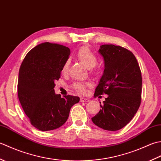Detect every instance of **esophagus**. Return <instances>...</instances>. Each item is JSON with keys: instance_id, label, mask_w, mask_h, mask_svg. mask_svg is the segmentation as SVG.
I'll use <instances>...</instances> for the list:
<instances>
[{"instance_id": "esophagus-1", "label": "esophagus", "mask_w": 161, "mask_h": 161, "mask_svg": "<svg viewBox=\"0 0 161 161\" xmlns=\"http://www.w3.org/2000/svg\"><path fill=\"white\" fill-rule=\"evenodd\" d=\"M80 102H89V100L86 98H84V97H81L80 98Z\"/></svg>"}]
</instances>
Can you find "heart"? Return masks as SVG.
I'll use <instances>...</instances> for the list:
<instances>
[{
	"instance_id": "b5f03b06",
	"label": "heart",
	"mask_w": 161,
	"mask_h": 161,
	"mask_svg": "<svg viewBox=\"0 0 161 161\" xmlns=\"http://www.w3.org/2000/svg\"><path fill=\"white\" fill-rule=\"evenodd\" d=\"M77 59L81 61L88 68H93L97 64V59L95 54L88 48V47L83 46L80 48L77 53ZM69 67V61H66L62 67V73H66L68 70ZM91 84L90 82H82V81H76L73 84V88L80 93H85L86 88L90 87Z\"/></svg>"
}]
</instances>
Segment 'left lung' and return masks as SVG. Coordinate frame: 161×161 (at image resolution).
Masks as SVG:
<instances>
[{
	"mask_svg": "<svg viewBox=\"0 0 161 161\" xmlns=\"http://www.w3.org/2000/svg\"><path fill=\"white\" fill-rule=\"evenodd\" d=\"M98 52L104 58V70L94 95L108 97L91 119L99 127L118 131L131 120L141 105V71L134 54L125 47L106 44Z\"/></svg>",
	"mask_w": 161,
	"mask_h": 161,
	"instance_id": "left-lung-1",
	"label": "left lung"
}]
</instances>
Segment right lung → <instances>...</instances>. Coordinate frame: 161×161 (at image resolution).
I'll return each mask as SVG.
<instances>
[{
  "label": "right lung",
  "mask_w": 161,
  "mask_h": 161,
  "mask_svg": "<svg viewBox=\"0 0 161 161\" xmlns=\"http://www.w3.org/2000/svg\"><path fill=\"white\" fill-rule=\"evenodd\" d=\"M70 50L68 47L46 42L35 46L24 58L18 80V96L32 126L40 131L56 129L66 122L71 107L80 97L54 93Z\"/></svg>",
  "instance_id": "1"
}]
</instances>
